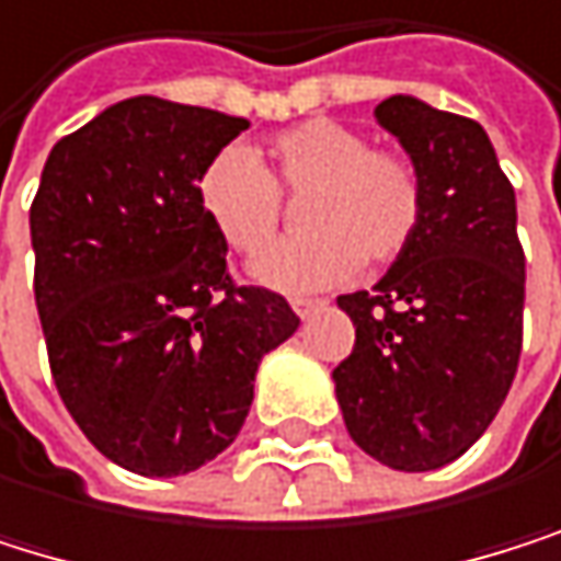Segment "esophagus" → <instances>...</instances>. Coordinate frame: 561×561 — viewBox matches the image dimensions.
I'll return each mask as SVG.
<instances>
[{
  "label": "esophagus",
  "instance_id": "obj_1",
  "mask_svg": "<svg viewBox=\"0 0 561 561\" xmlns=\"http://www.w3.org/2000/svg\"><path fill=\"white\" fill-rule=\"evenodd\" d=\"M290 307L300 314V318H311L318 307H324V300H318V297H294L290 300Z\"/></svg>",
  "mask_w": 561,
  "mask_h": 561
}]
</instances>
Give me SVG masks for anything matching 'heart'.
<instances>
[{"instance_id": "obj_1", "label": "heart", "mask_w": 561, "mask_h": 561, "mask_svg": "<svg viewBox=\"0 0 561 561\" xmlns=\"http://www.w3.org/2000/svg\"><path fill=\"white\" fill-rule=\"evenodd\" d=\"M284 196L301 201L305 230L254 261V277L280 290L341 284L357 264L388 267L425 220L417 167L324 116L277 133L257 160L240 147L220 150L197 183L204 217L237 254H257L273 239Z\"/></svg>"}]
</instances>
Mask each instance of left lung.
Instances as JSON below:
<instances>
[{"mask_svg": "<svg viewBox=\"0 0 561 561\" xmlns=\"http://www.w3.org/2000/svg\"><path fill=\"white\" fill-rule=\"evenodd\" d=\"M375 116L425 180V220L375 290L337 297L354 351L334 368V394L357 448L432 471L485 435L518 371L515 190L474 119L414 96H391Z\"/></svg>", "mask_w": 561, "mask_h": 561, "instance_id": "8db88e82", "label": "left lung"}]
</instances>
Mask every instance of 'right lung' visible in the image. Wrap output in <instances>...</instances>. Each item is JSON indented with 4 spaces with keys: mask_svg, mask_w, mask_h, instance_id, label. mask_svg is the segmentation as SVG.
Instances as JSON below:
<instances>
[{
    "mask_svg": "<svg viewBox=\"0 0 561 561\" xmlns=\"http://www.w3.org/2000/svg\"><path fill=\"white\" fill-rule=\"evenodd\" d=\"M250 123L133 96L53 147L30 230L56 391L110 461L170 479L243 428L254 375L300 318L240 287L201 210L204 167Z\"/></svg>",
    "mask_w": 561,
    "mask_h": 561,
    "instance_id": "1",
    "label": "right lung"
}]
</instances>
